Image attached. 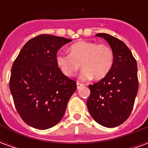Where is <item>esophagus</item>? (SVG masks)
I'll list each match as a JSON object with an SVG mask.
<instances>
[{
	"mask_svg": "<svg viewBox=\"0 0 148 148\" xmlns=\"http://www.w3.org/2000/svg\"><path fill=\"white\" fill-rule=\"evenodd\" d=\"M82 86H84L83 84L79 83V82H77V90H79L81 87H82Z\"/></svg>",
	"mask_w": 148,
	"mask_h": 148,
	"instance_id": "34e87169",
	"label": "esophagus"
}]
</instances>
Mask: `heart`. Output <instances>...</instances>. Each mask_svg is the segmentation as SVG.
Wrapping results in <instances>:
<instances>
[{"label": "heart", "mask_w": 148, "mask_h": 148, "mask_svg": "<svg viewBox=\"0 0 148 148\" xmlns=\"http://www.w3.org/2000/svg\"><path fill=\"white\" fill-rule=\"evenodd\" d=\"M69 51L68 55L58 53L55 55L57 66L67 77H73L82 65L81 79L88 80L93 77L100 80L109 74L113 64V51L107 44L81 40L72 44Z\"/></svg>", "instance_id": "obj_1"}]
</instances>
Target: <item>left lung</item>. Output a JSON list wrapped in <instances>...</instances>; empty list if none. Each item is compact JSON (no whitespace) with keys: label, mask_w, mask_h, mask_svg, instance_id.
Returning a JSON list of instances; mask_svg holds the SVG:
<instances>
[{"label":"left lung","mask_w":148,"mask_h":148,"mask_svg":"<svg viewBox=\"0 0 148 148\" xmlns=\"http://www.w3.org/2000/svg\"><path fill=\"white\" fill-rule=\"evenodd\" d=\"M96 36L108 42L113 51L114 60L106 77L89 85L87 108L98 124L115 127L127 120L133 108L139 85L137 63L129 48L120 39L106 33H98Z\"/></svg>","instance_id":"obj_1"}]
</instances>
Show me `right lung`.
Returning <instances> with one entry per match:
<instances>
[{
	"mask_svg": "<svg viewBox=\"0 0 148 148\" xmlns=\"http://www.w3.org/2000/svg\"><path fill=\"white\" fill-rule=\"evenodd\" d=\"M71 41L40 35L24 44L13 62L9 89L18 113L31 127L45 130L56 125L77 89L55 63L58 50Z\"/></svg>",
	"mask_w": 148,
	"mask_h": 148,
	"instance_id": "add662e5",
	"label": "right lung"
}]
</instances>
